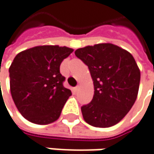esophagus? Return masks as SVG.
I'll return each mask as SVG.
<instances>
[{
  "mask_svg": "<svg viewBox=\"0 0 154 154\" xmlns=\"http://www.w3.org/2000/svg\"><path fill=\"white\" fill-rule=\"evenodd\" d=\"M79 89H80V86H79V85H77V87L75 88V90H76V91H78V90H79Z\"/></svg>",
  "mask_w": 154,
  "mask_h": 154,
  "instance_id": "obj_1",
  "label": "esophagus"
}]
</instances>
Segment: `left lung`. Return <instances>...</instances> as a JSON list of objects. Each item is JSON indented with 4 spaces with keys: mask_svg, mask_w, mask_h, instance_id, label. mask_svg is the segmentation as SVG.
Returning <instances> with one entry per match:
<instances>
[{
    "mask_svg": "<svg viewBox=\"0 0 154 154\" xmlns=\"http://www.w3.org/2000/svg\"><path fill=\"white\" fill-rule=\"evenodd\" d=\"M75 55L89 67L95 90L92 101L81 108L84 121L97 128L116 125L137 98L140 71L134 58L110 43L79 48Z\"/></svg>",
    "mask_w": 154,
    "mask_h": 154,
    "instance_id": "left-lung-1",
    "label": "left lung"
}]
</instances>
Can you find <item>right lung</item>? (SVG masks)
<instances>
[{
    "instance_id": "right-lung-1",
    "label": "right lung",
    "mask_w": 154,
    "mask_h": 154,
    "mask_svg": "<svg viewBox=\"0 0 154 154\" xmlns=\"http://www.w3.org/2000/svg\"><path fill=\"white\" fill-rule=\"evenodd\" d=\"M73 49L39 45L18 53L9 67L10 91L21 116L31 122L46 125L60 116L71 91L64 88L60 64Z\"/></svg>"
}]
</instances>
